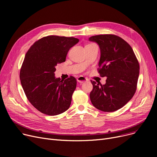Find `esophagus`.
<instances>
[{
  "mask_svg": "<svg viewBox=\"0 0 157 157\" xmlns=\"http://www.w3.org/2000/svg\"><path fill=\"white\" fill-rule=\"evenodd\" d=\"M77 81H78V82H79V83H85V82L88 81V79L87 78H85L84 76H81L77 78Z\"/></svg>",
  "mask_w": 157,
  "mask_h": 157,
  "instance_id": "34e87169",
  "label": "esophagus"
}]
</instances>
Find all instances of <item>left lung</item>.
<instances>
[{
  "instance_id": "left-lung-1",
  "label": "left lung",
  "mask_w": 157,
  "mask_h": 157,
  "mask_svg": "<svg viewBox=\"0 0 157 157\" xmlns=\"http://www.w3.org/2000/svg\"><path fill=\"white\" fill-rule=\"evenodd\" d=\"M99 46L98 72L107 77L105 84L91 81L90 94L92 104L104 112H113L124 106L134 96L139 74V64L131 46L122 38L112 34L90 37Z\"/></svg>"
}]
</instances>
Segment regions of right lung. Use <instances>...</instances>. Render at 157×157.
I'll list each match as a JSON object with an SVG mask.
<instances>
[{"mask_svg":"<svg viewBox=\"0 0 157 157\" xmlns=\"http://www.w3.org/2000/svg\"><path fill=\"white\" fill-rule=\"evenodd\" d=\"M78 42V39L72 37L46 36L35 42L25 56L21 84L31 104L43 114L55 116L69 108L76 79L70 76L61 80L55 76V71Z\"/></svg>","mask_w":157,"mask_h":157,"instance_id":"right-lung-1","label":"right lung"}]
</instances>
